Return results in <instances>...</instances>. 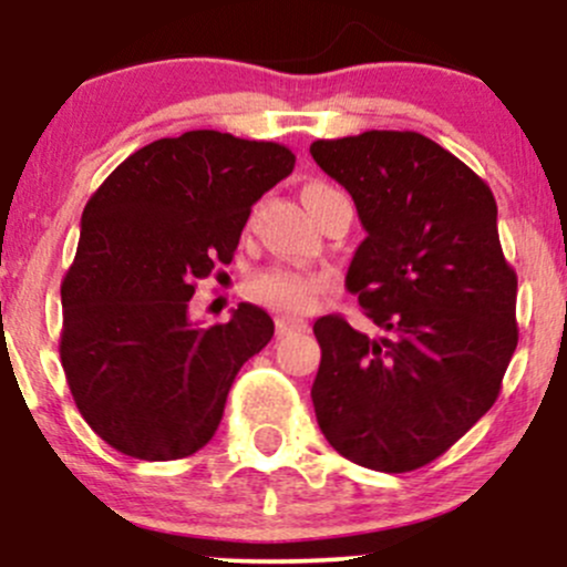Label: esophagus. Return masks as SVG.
I'll list each match as a JSON object with an SVG mask.
<instances>
[{"mask_svg":"<svg viewBox=\"0 0 567 567\" xmlns=\"http://www.w3.org/2000/svg\"><path fill=\"white\" fill-rule=\"evenodd\" d=\"M275 328H277V336L285 338L292 333H306V330H309V324H306L303 320H296V317H277Z\"/></svg>","mask_w":567,"mask_h":567,"instance_id":"1","label":"esophagus"}]
</instances>
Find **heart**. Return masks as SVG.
<instances>
[{"mask_svg": "<svg viewBox=\"0 0 567 567\" xmlns=\"http://www.w3.org/2000/svg\"><path fill=\"white\" fill-rule=\"evenodd\" d=\"M306 192H336L328 184H309ZM330 279L320 271H301V269H264L247 279V296L256 303L269 306V309L282 311V315H306L320 301V296L328 290Z\"/></svg>", "mask_w": 567, "mask_h": 567, "instance_id": "1", "label": "heart"}]
</instances>
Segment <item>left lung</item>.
I'll use <instances>...</instances> for the list:
<instances>
[{"instance_id":"8db88e82","label":"left lung","mask_w":567,"mask_h":567,"mask_svg":"<svg viewBox=\"0 0 567 567\" xmlns=\"http://www.w3.org/2000/svg\"><path fill=\"white\" fill-rule=\"evenodd\" d=\"M368 237L347 288L386 336L320 317L311 402L343 458L402 474L440 458L493 408L517 349V275L491 186L413 130L311 143Z\"/></svg>"}]
</instances>
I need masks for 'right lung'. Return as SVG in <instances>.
<instances>
[{
    "instance_id": "1",
    "label": "right lung",
    "mask_w": 567,
    "mask_h": 567,
    "mask_svg": "<svg viewBox=\"0 0 567 567\" xmlns=\"http://www.w3.org/2000/svg\"><path fill=\"white\" fill-rule=\"evenodd\" d=\"M292 167L282 143L188 130L130 154L84 205L61 285V362L82 419L114 451L173 461L213 440L234 375L275 322L239 303L199 328L188 301L231 264L252 205Z\"/></svg>"
}]
</instances>
